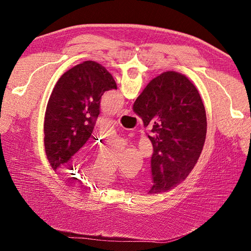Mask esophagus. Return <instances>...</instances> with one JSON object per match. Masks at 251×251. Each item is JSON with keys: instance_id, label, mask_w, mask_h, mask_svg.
Returning <instances> with one entry per match:
<instances>
[{"instance_id": "obj_1", "label": "esophagus", "mask_w": 251, "mask_h": 251, "mask_svg": "<svg viewBox=\"0 0 251 251\" xmlns=\"http://www.w3.org/2000/svg\"><path fill=\"white\" fill-rule=\"evenodd\" d=\"M128 113H130V111H128L127 109H121V110L118 112V115H119V116H123V115H127Z\"/></svg>"}]
</instances>
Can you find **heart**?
Returning <instances> with one entry per match:
<instances>
[{
    "label": "heart",
    "mask_w": 251,
    "mask_h": 251,
    "mask_svg": "<svg viewBox=\"0 0 251 251\" xmlns=\"http://www.w3.org/2000/svg\"><path fill=\"white\" fill-rule=\"evenodd\" d=\"M90 177L98 183H108L114 179V168L97 160L90 169Z\"/></svg>",
    "instance_id": "1"
}]
</instances>
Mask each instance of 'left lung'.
I'll list each match as a JSON object with an SVG mask.
<instances>
[{
  "mask_svg": "<svg viewBox=\"0 0 251 251\" xmlns=\"http://www.w3.org/2000/svg\"><path fill=\"white\" fill-rule=\"evenodd\" d=\"M117 89L111 73L93 60L65 72L53 88L44 120V144L51 168L69 162L92 135L105 91Z\"/></svg>",
  "mask_w": 251,
  "mask_h": 251,
  "instance_id": "obj_1",
  "label": "left lung"
}]
</instances>
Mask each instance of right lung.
Masks as SVG:
<instances>
[{
  "mask_svg": "<svg viewBox=\"0 0 251 251\" xmlns=\"http://www.w3.org/2000/svg\"><path fill=\"white\" fill-rule=\"evenodd\" d=\"M133 110L144 126L153 124L150 194L169 192L186 179L203 150L207 123L199 91L185 75L166 71L148 83Z\"/></svg>",
  "mask_w": 251,
  "mask_h": 251,
  "instance_id": "obj_1",
  "label": "right lung"
}]
</instances>
